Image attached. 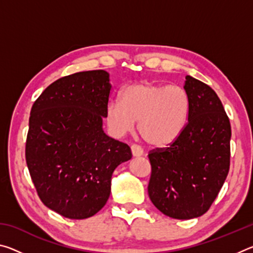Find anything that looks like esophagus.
Segmentation results:
<instances>
[{"mask_svg": "<svg viewBox=\"0 0 253 253\" xmlns=\"http://www.w3.org/2000/svg\"><path fill=\"white\" fill-rule=\"evenodd\" d=\"M130 149H131L132 156H134V157H139V156H142L143 154H144L143 149L140 148L139 146H137V145H131Z\"/></svg>", "mask_w": 253, "mask_h": 253, "instance_id": "34e87169", "label": "esophagus"}]
</instances>
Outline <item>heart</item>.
<instances>
[{
    "label": "heart",
    "instance_id": "b5f03b06",
    "mask_svg": "<svg viewBox=\"0 0 253 253\" xmlns=\"http://www.w3.org/2000/svg\"><path fill=\"white\" fill-rule=\"evenodd\" d=\"M191 102L179 85H166L148 81L127 85L121 91V101L110 100L106 107V119L117 135L134 129L153 147H165L174 143L185 129Z\"/></svg>",
    "mask_w": 253,
    "mask_h": 253
}]
</instances>
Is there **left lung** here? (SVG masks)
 Listing matches in <instances>:
<instances>
[{
    "label": "left lung",
    "mask_w": 253,
    "mask_h": 253,
    "mask_svg": "<svg viewBox=\"0 0 253 253\" xmlns=\"http://www.w3.org/2000/svg\"><path fill=\"white\" fill-rule=\"evenodd\" d=\"M185 79L191 102L185 129L169 147L148 154L149 199L162 213L178 220L203 215L230 169L231 125L223 105L208 84L191 76Z\"/></svg>",
    "instance_id": "1"
}]
</instances>
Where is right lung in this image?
Returning <instances> with one entry per match:
<instances>
[{"label": "right lung", "mask_w": 253, "mask_h": 253, "mask_svg": "<svg viewBox=\"0 0 253 253\" xmlns=\"http://www.w3.org/2000/svg\"><path fill=\"white\" fill-rule=\"evenodd\" d=\"M111 84L105 70L77 72L51 84L34 101L25 160L46 208L68 219L95 215L110 195L111 175L130 147L102 129Z\"/></svg>", "instance_id": "obj_1"}]
</instances>
